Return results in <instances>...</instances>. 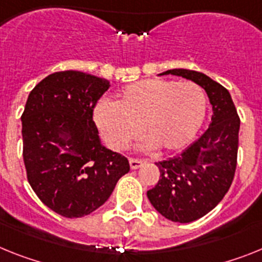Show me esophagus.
I'll return each mask as SVG.
<instances>
[{
    "mask_svg": "<svg viewBox=\"0 0 262 262\" xmlns=\"http://www.w3.org/2000/svg\"><path fill=\"white\" fill-rule=\"evenodd\" d=\"M144 163H145L144 159H134V158L129 159V165H130L132 170L138 169V167H141V166L144 165Z\"/></svg>",
    "mask_w": 262,
    "mask_h": 262,
    "instance_id": "34e87169",
    "label": "esophagus"
}]
</instances>
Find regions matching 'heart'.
Returning <instances> with one entry per match:
<instances>
[{"label":"heart","instance_id":"heart-1","mask_svg":"<svg viewBox=\"0 0 262 262\" xmlns=\"http://www.w3.org/2000/svg\"><path fill=\"white\" fill-rule=\"evenodd\" d=\"M206 112L207 96L198 84L145 79L126 85L116 103H100L95 121L108 146L116 151L126 149L142 130L147 137L142 149L161 147L170 153L194 140Z\"/></svg>","mask_w":262,"mask_h":262}]
</instances>
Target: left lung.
<instances>
[{
    "label": "left lung",
    "mask_w": 262,
    "mask_h": 262,
    "mask_svg": "<svg viewBox=\"0 0 262 262\" xmlns=\"http://www.w3.org/2000/svg\"><path fill=\"white\" fill-rule=\"evenodd\" d=\"M159 75L194 81L206 91L212 105L208 129L183 153L156 163L159 181L147 191L150 203L166 219L191 223L213 210L231 187L237 162L240 118L228 91L210 76L185 68Z\"/></svg>",
    "instance_id": "left-lung-1"
}]
</instances>
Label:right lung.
I'll return each mask as SVG.
<instances>
[{
  "instance_id": "right-lung-1",
  "label": "right lung",
  "mask_w": 262,
  "mask_h": 262,
  "mask_svg": "<svg viewBox=\"0 0 262 262\" xmlns=\"http://www.w3.org/2000/svg\"><path fill=\"white\" fill-rule=\"evenodd\" d=\"M111 84L81 71L46 76L27 97L22 121L27 179L38 198L64 217L105 203L129 171L128 159L106 149L93 108Z\"/></svg>"
}]
</instances>
